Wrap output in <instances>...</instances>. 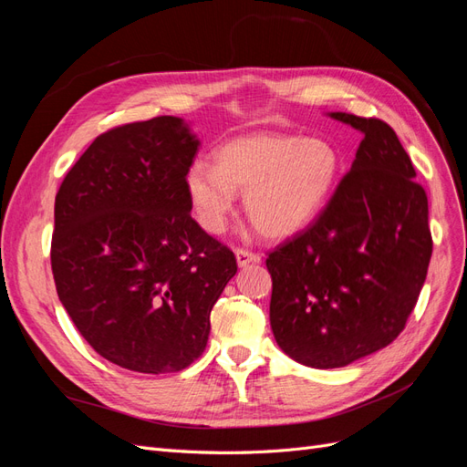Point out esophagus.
<instances>
[{
    "instance_id": "34e87169",
    "label": "esophagus",
    "mask_w": 467,
    "mask_h": 467,
    "mask_svg": "<svg viewBox=\"0 0 467 467\" xmlns=\"http://www.w3.org/2000/svg\"><path fill=\"white\" fill-rule=\"evenodd\" d=\"M235 259H237V265L239 266H247L251 263H257L259 261V255L257 253H251L247 249H235Z\"/></svg>"
}]
</instances>
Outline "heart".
I'll list each match as a JSON object with an SVG mask.
<instances>
[{
    "label": "heart",
    "instance_id": "heart-1",
    "mask_svg": "<svg viewBox=\"0 0 467 467\" xmlns=\"http://www.w3.org/2000/svg\"><path fill=\"white\" fill-rule=\"evenodd\" d=\"M216 165L191 163L185 189L196 222L208 234L228 228L237 192L266 237H290L327 206L343 171V155L325 138L296 134L239 136L218 148Z\"/></svg>",
    "mask_w": 467,
    "mask_h": 467
}]
</instances>
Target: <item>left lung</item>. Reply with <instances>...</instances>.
Here are the masks:
<instances>
[{
  "label": "left lung",
  "instance_id": "obj_1",
  "mask_svg": "<svg viewBox=\"0 0 467 467\" xmlns=\"http://www.w3.org/2000/svg\"><path fill=\"white\" fill-rule=\"evenodd\" d=\"M329 117L364 134L357 158L317 220L266 259L278 347L323 370L405 329L432 255L427 192L398 134L379 119Z\"/></svg>",
  "mask_w": 467,
  "mask_h": 467
}]
</instances>
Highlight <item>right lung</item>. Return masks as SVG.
<instances>
[{
    "instance_id": "1",
    "label": "right lung",
    "mask_w": 467,
    "mask_h": 467,
    "mask_svg": "<svg viewBox=\"0 0 467 467\" xmlns=\"http://www.w3.org/2000/svg\"><path fill=\"white\" fill-rule=\"evenodd\" d=\"M199 146L177 117L117 126L93 140L56 194V292L81 337L120 368H187L237 273L234 253L191 216L185 175Z\"/></svg>"
}]
</instances>
